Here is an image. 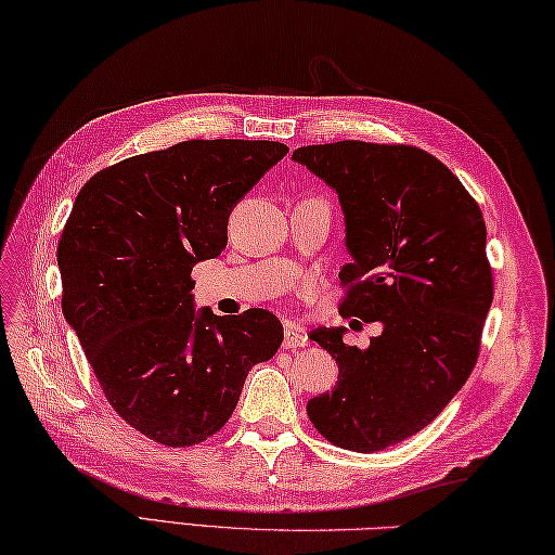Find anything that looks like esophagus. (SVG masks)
<instances>
[{"label": "esophagus", "mask_w": 555, "mask_h": 555, "mask_svg": "<svg viewBox=\"0 0 555 555\" xmlns=\"http://www.w3.org/2000/svg\"><path fill=\"white\" fill-rule=\"evenodd\" d=\"M305 344H308V332H305V326L296 324V322H286V328H284V346L286 348H302Z\"/></svg>", "instance_id": "obj_1"}]
</instances>
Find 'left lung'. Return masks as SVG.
Here are the masks:
<instances>
[{
  "mask_svg": "<svg viewBox=\"0 0 555 555\" xmlns=\"http://www.w3.org/2000/svg\"><path fill=\"white\" fill-rule=\"evenodd\" d=\"M336 191L350 262L340 314L382 322L367 350L344 326L310 334L336 358L332 393L308 403L326 441L384 451L427 427L463 388L493 300L487 227L451 169L410 145L340 140L293 152Z\"/></svg>",
  "mask_w": 555,
  "mask_h": 555,
  "instance_id": "1",
  "label": "left lung"
}]
</instances>
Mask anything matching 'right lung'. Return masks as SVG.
I'll list each match as a JSON object with an SVG mask.
<instances>
[{"instance_id": "1", "label": "right lung", "mask_w": 555, "mask_h": 555, "mask_svg": "<svg viewBox=\"0 0 555 555\" xmlns=\"http://www.w3.org/2000/svg\"><path fill=\"white\" fill-rule=\"evenodd\" d=\"M271 140H185L80 188L56 247L62 310L112 408L164 446L209 439L284 326L195 310L191 271L227 247L231 209L286 157Z\"/></svg>"}]
</instances>
